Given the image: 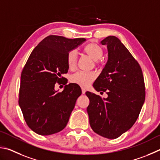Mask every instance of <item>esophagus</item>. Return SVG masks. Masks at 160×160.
<instances>
[{
    "mask_svg": "<svg viewBox=\"0 0 160 160\" xmlns=\"http://www.w3.org/2000/svg\"><path fill=\"white\" fill-rule=\"evenodd\" d=\"M82 94H84L86 93V89L82 88Z\"/></svg>",
    "mask_w": 160,
    "mask_h": 160,
    "instance_id": "esophagus-1",
    "label": "esophagus"
}]
</instances>
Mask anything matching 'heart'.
Instances as JSON below:
<instances>
[{
  "label": "heart",
  "mask_w": 160,
  "mask_h": 160,
  "mask_svg": "<svg viewBox=\"0 0 160 160\" xmlns=\"http://www.w3.org/2000/svg\"><path fill=\"white\" fill-rule=\"evenodd\" d=\"M85 52L93 59L94 60H98L102 55V49L96 43H89L84 48ZM77 61V51L72 50L68 52L67 57V64L70 69L74 68ZM96 78V74L91 72L78 71L73 74L70 77V82L75 84L88 87Z\"/></svg>",
  "instance_id": "b5f03b06"
}]
</instances>
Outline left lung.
<instances>
[{
    "label": "left lung",
    "instance_id": "obj_1",
    "mask_svg": "<svg viewBox=\"0 0 160 160\" xmlns=\"http://www.w3.org/2000/svg\"><path fill=\"white\" fill-rule=\"evenodd\" d=\"M100 43L107 46L108 59L93 87L107 92L108 98L86 92L90 100L87 112L94 132L115 139L138 119L145 98L144 78L138 62L118 38L109 36Z\"/></svg>",
    "mask_w": 160,
    "mask_h": 160
}]
</instances>
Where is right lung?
I'll return each mask as SVG.
<instances>
[{
  "mask_svg": "<svg viewBox=\"0 0 160 160\" xmlns=\"http://www.w3.org/2000/svg\"><path fill=\"white\" fill-rule=\"evenodd\" d=\"M86 41L48 36L28 58L21 74L19 105L27 125L37 134L51 135L67 126L82 90L78 85L69 83L58 93L55 85L68 72V52Z\"/></svg>",
  "mask_w": 160,
  "mask_h": 160,
  "instance_id": "obj_1",
  "label": "right lung"
}]
</instances>
